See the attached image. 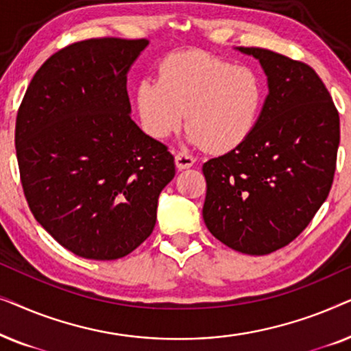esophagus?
<instances>
[{
  "instance_id": "esophagus-1",
  "label": "esophagus",
  "mask_w": 351,
  "mask_h": 351,
  "mask_svg": "<svg viewBox=\"0 0 351 351\" xmlns=\"http://www.w3.org/2000/svg\"><path fill=\"white\" fill-rule=\"evenodd\" d=\"M195 165V158L189 155V153L185 152H177L176 153V166L179 167V169H189Z\"/></svg>"
}]
</instances>
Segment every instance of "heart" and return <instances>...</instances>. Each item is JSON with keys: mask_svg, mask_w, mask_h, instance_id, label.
Here are the masks:
<instances>
[{"mask_svg": "<svg viewBox=\"0 0 351 351\" xmlns=\"http://www.w3.org/2000/svg\"><path fill=\"white\" fill-rule=\"evenodd\" d=\"M267 102L262 76L203 51L172 54L161 62L158 78L136 88L141 126L153 138H166L184 124L189 138L213 153L244 145L261 123Z\"/></svg>", "mask_w": 351, "mask_h": 351, "instance_id": "heart-1", "label": "heart"}]
</instances>
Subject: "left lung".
I'll return each instance as SVG.
<instances>
[{
	"instance_id": "obj_1",
	"label": "left lung",
	"mask_w": 351,
	"mask_h": 351,
	"mask_svg": "<svg viewBox=\"0 0 351 351\" xmlns=\"http://www.w3.org/2000/svg\"><path fill=\"white\" fill-rule=\"evenodd\" d=\"M239 51L261 62L270 93L251 138L203 165V219L225 246L265 256L294 241L328 198L340 119L310 65L262 47Z\"/></svg>"
}]
</instances>
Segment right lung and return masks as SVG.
I'll return each mask as SVG.
<instances>
[{"label":"right lung","instance_id":"obj_1","mask_svg":"<svg viewBox=\"0 0 351 351\" xmlns=\"http://www.w3.org/2000/svg\"><path fill=\"white\" fill-rule=\"evenodd\" d=\"M147 40L90 38L40 66L16 119L23 195L76 256L114 261L150 237L174 156L131 119L126 81Z\"/></svg>","mask_w":351,"mask_h":351}]
</instances>
